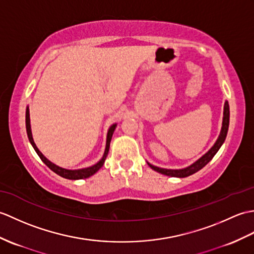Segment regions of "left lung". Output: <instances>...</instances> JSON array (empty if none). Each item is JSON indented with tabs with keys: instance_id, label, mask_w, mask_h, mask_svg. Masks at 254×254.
Here are the masks:
<instances>
[{
	"instance_id": "obj_1",
	"label": "left lung",
	"mask_w": 254,
	"mask_h": 254,
	"mask_svg": "<svg viewBox=\"0 0 254 254\" xmlns=\"http://www.w3.org/2000/svg\"><path fill=\"white\" fill-rule=\"evenodd\" d=\"M228 126H229V105L226 102L225 106H224V117H223V127H222V131L219 138H217L216 143L214 144V146L212 147V148L205 154L204 156H202L201 158L199 159L198 161L194 162L193 164H191L190 167L185 168V169H182V170H168V169H161V168H158L152 166V164L148 163V166L152 169L157 171V172L164 174V175H168V176H173V178H186V176H190L193 173L198 172L199 170H201L205 164H207L212 158L215 156V154L219 149L221 148V146L223 145L224 140L226 138V135H227V131H228Z\"/></svg>"
}]
</instances>
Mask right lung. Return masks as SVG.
<instances>
[{"label": "right lung", "instance_id": "obj_1", "mask_svg": "<svg viewBox=\"0 0 254 254\" xmlns=\"http://www.w3.org/2000/svg\"><path fill=\"white\" fill-rule=\"evenodd\" d=\"M117 125H114L111 126L109 131H108V134H107V143H106V149H105V154H104V157L102 160H100L98 163H96L95 166L93 167H90V168H86V169H81V170H66V169H63L61 167L56 166V164L52 163L50 160H47V159L42 155V152H41L38 147L35 146L34 141H33V138H32V134H31V127H30V118H29V108H27L26 110V128H27V134H28V138L29 140H30V143L32 145V147L34 148V150L37 151V154L39 155L40 159L42 160L47 167H49L53 172H55L56 174L61 175L62 178H64V179H68V180H82V179H87L90 178L91 175L95 174L97 171L103 167V164L105 162V159L106 157H107V154L109 151V146H110V140H111V137H113V134L115 132V128H116Z\"/></svg>", "mask_w": 254, "mask_h": 254}]
</instances>
